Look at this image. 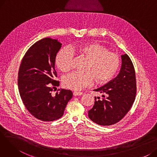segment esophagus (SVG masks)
Segmentation results:
<instances>
[{
	"label": "esophagus",
	"mask_w": 157,
	"mask_h": 157,
	"mask_svg": "<svg viewBox=\"0 0 157 157\" xmlns=\"http://www.w3.org/2000/svg\"><path fill=\"white\" fill-rule=\"evenodd\" d=\"M73 95L74 96H79V95H83V93L80 92H73Z\"/></svg>",
	"instance_id": "1"
}]
</instances>
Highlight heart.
I'll list each match as a JSON object with an SVG mask.
<instances>
[{
  "label": "heart",
  "mask_w": 157,
  "mask_h": 157,
  "mask_svg": "<svg viewBox=\"0 0 157 157\" xmlns=\"http://www.w3.org/2000/svg\"><path fill=\"white\" fill-rule=\"evenodd\" d=\"M74 50L88 60L86 73L74 72L64 77L63 85L67 88L79 91L92 85L94 79L98 83L111 81L120 66V58L114 53L98 43L78 45ZM74 54L68 48H63L57 53L55 63L62 72H68L72 67Z\"/></svg>",
  "instance_id": "1"
}]
</instances>
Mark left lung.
<instances>
[{
  "label": "left lung",
  "instance_id": "1",
  "mask_svg": "<svg viewBox=\"0 0 157 157\" xmlns=\"http://www.w3.org/2000/svg\"><path fill=\"white\" fill-rule=\"evenodd\" d=\"M121 65L118 76L105 85L94 90L102 94L95 97L93 108L88 111L89 118L98 125H111L120 121L132 105L136 94V73L130 57L121 55Z\"/></svg>",
  "mask_w": 157,
  "mask_h": 157
}]
</instances>
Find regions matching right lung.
<instances>
[{
  "instance_id": "obj_1",
  "label": "right lung",
  "mask_w": 157,
  "mask_h": 157,
  "mask_svg": "<svg viewBox=\"0 0 157 157\" xmlns=\"http://www.w3.org/2000/svg\"><path fill=\"white\" fill-rule=\"evenodd\" d=\"M62 44L56 39L46 37L33 44L23 56L18 72V88L27 110L36 118L50 121L62 117L72 97L69 90L62 89L55 95L59 85L54 80L56 56Z\"/></svg>"
}]
</instances>
